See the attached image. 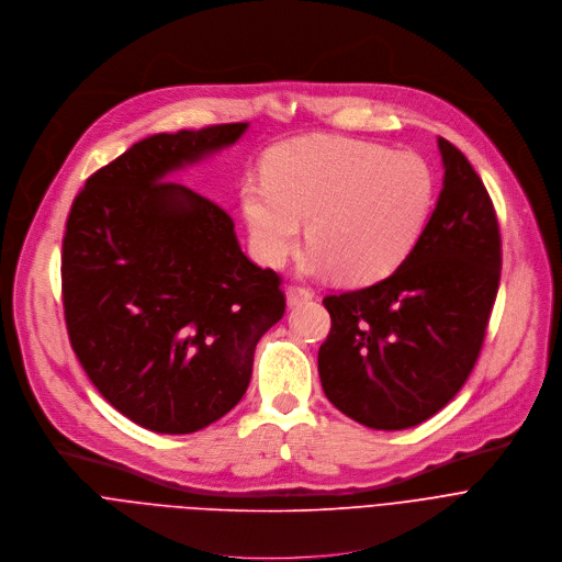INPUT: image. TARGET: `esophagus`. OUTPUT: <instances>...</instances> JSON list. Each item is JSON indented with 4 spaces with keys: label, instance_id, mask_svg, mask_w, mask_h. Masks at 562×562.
I'll list each match as a JSON object with an SVG mask.
<instances>
[{
    "label": "esophagus",
    "instance_id": "1",
    "mask_svg": "<svg viewBox=\"0 0 562 562\" xmlns=\"http://www.w3.org/2000/svg\"><path fill=\"white\" fill-rule=\"evenodd\" d=\"M285 296H288V305H290V307H294V305H301V303L310 301L314 294H312V290H310V288H303V285H290V288L285 290Z\"/></svg>",
    "mask_w": 562,
    "mask_h": 562
}]
</instances>
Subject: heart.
Masks as SVG:
<instances>
[{
    "instance_id": "heart-1",
    "label": "heart",
    "mask_w": 562,
    "mask_h": 562,
    "mask_svg": "<svg viewBox=\"0 0 562 562\" xmlns=\"http://www.w3.org/2000/svg\"><path fill=\"white\" fill-rule=\"evenodd\" d=\"M434 201L423 159L348 137L312 135L274 148L266 177L241 186V207L257 257L279 268L312 246L305 268L344 283L392 272L416 244Z\"/></svg>"
}]
</instances>
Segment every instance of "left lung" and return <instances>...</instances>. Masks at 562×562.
I'll return each instance as SVG.
<instances>
[{
    "mask_svg": "<svg viewBox=\"0 0 562 562\" xmlns=\"http://www.w3.org/2000/svg\"><path fill=\"white\" fill-rule=\"evenodd\" d=\"M442 190L418 241L383 281L323 305L329 403L372 429L414 427L450 403L481 355L503 250L494 203L465 155L438 137Z\"/></svg>",
    "mask_w": 562,
    "mask_h": 562,
    "instance_id": "1",
    "label": "left lung"
}]
</instances>
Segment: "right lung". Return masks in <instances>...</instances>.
I'll list each match as a JSON object with an SVG mask.
<instances>
[{"instance_id": "add662e5", "label": "right lung", "mask_w": 562, "mask_h": 562, "mask_svg": "<svg viewBox=\"0 0 562 562\" xmlns=\"http://www.w3.org/2000/svg\"><path fill=\"white\" fill-rule=\"evenodd\" d=\"M248 124L153 135L88 177L61 244L70 346L99 394L157 434H192L246 394L283 316L281 277L252 263L233 216L164 177Z\"/></svg>"}]
</instances>
